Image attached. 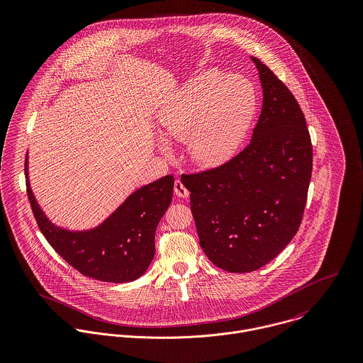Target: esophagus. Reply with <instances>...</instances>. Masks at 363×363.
Here are the masks:
<instances>
[{"mask_svg": "<svg viewBox=\"0 0 363 363\" xmlns=\"http://www.w3.org/2000/svg\"><path fill=\"white\" fill-rule=\"evenodd\" d=\"M174 193L177 197H182V199H187L190 196V191L187 190V187L183 184L182 180H176L174 182Z\"/></svg>", "mask_w": 363, "mask_h": 363, "instance_id": "obj_1", "label": "esophagus"}]
</instances>
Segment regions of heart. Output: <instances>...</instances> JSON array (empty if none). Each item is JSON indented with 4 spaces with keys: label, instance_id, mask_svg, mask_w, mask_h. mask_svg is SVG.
<instances>
[{
    "label": "heart",
    "instance_id": "1",
    "mask_svg": "<svg viewBox=\"0 0 363 363\" xmlns=\"http://www.w3.org/2000/svg\"><path fill=\"white\" fill-rule=\"evenodd\" d=\"M255 113L256 92L247 79L207 69L166 99L159 125L166 140L187 141L196 164L215 167L235 155ZM160 148L169 151L166 144Z\"/></svg>",
    "mask_w": 363,
    "mask_h": 363
}]
</instances>
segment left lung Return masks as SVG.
<instances>
[{"label":"left lung","instance_id":"1","mask_svg":"<svg viewBox=\"0 0 363 363\" xmlns=\"http://www.w3.org/2000/svg\"><path fill=\"white\" fill-rule=\"evenodd\" d=\"M262 108L250 144L223 164L183 174L200 245L216 267L250 272L296 235L313 166L305 114L286 85L252 57Z\"/></svg>","mask_w":363,"mask_h":363}]
</instances>
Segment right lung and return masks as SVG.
<instances>
[{
    "instance_id": "obj_1",
    "label": "right lung",
    "mask_w": 363,
    "mask_h": 363,
    "mask_svg": "<svg viewBox=\"0 0 363 363\" xmlns=\"http://www.w3.org/2000/svg\"><path fill=\"white\" fill-rule=\"evenodd\" d=\"M26 193L40 232L52 249L81 274L104 282L140 278L155 255L157 223L170 206L174 177L167 174L134 191L102 225L85 232L57 228L38 206L28 180Z\"/></svg>"
}]
</instances>
